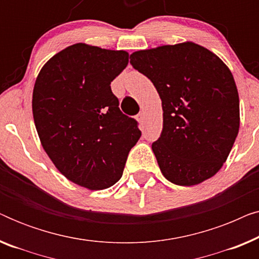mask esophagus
Here are the masks:
<instances>
[{
  "label": "esophagus",
  "instance_id": "1",
  "mask_svg": "<svg viewBox=\"0 0 259 259\" xmlns=\"http://www.w3.org/2000/svg\"><path fill=\"white\" fill-rule=\"evenodd\" d=\"M137 120H138V121H139V123H141V125H143V123L145 122V114H144V112H141V113H139V114H138Z\"/></svg>",
  "mask_w": 259,
  "mask_h": 259
}]
</instances>
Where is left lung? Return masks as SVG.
<instances>
[{"mask_svg": "<svg viewBox=\"0 0 259 259\" xmlns=\"http://www.w3.org/2000/svg\"><path fill=\"white\" fill-rule=\"evenodd\" d=\"M131 65L161 99L162 131L152 144L162 176L180 186L213 177L239 131V97L229 67L194 42L138 51Z\"/></svg>", "mask_w": 259, "mask_h": 259, "instance_id": "1", "label": "left lung"}]
</instances>
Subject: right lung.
<instances>
[{
    "instance_id": "1",
    "label": "right lung",
    "mask_w": 259,
    "mask_h": 259,
    "mask_svg": "<svg viewBox=\"0 0 259 259\" xmlns=\"http://www.w3.org/2000/svg\"><path fill=\"white\" fill-rule=\"evenodd\" d=\"M127 65L125 51L75 44L49 59L35 81L31 106L42 147L67 179L88 190L121 178L141 136L111 90Z\"/></svg>"
}]
</instances>
